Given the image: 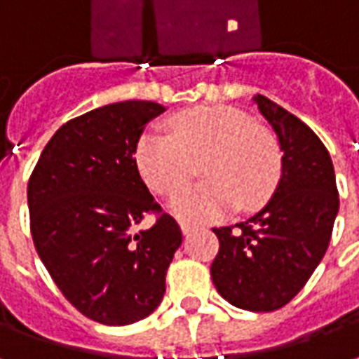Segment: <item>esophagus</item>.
<instances>
[{
  "label": "esophagus",
  "instance_id": "34e87169",
  "mask_svg": "<svg viewBox=\"0 0 359 359\" xmlns=\"http://www.w3.org/2000/svg\"><path fill=\"white\" fill-rule=\"evenodd\" d=\"M180 231H182V234H184V236H188V234L194 233V226L187 225V223H182V225H180Z\"/></svg>",
  "mask_w": 359,
  "mask_h": 359
}]
</instances>
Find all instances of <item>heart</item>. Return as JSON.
Wrapping results in <instances>:
<instances>
[{
  "instance_id": "heart-1",
  "label": "heart",
  "mask_w": 359,
  "mask_h": 359,
  "mask_svg": "<svg viewBox=\"0 0 359 359\" xmlns=\"http://www.w3.org/2000/svg\"><path fill=\"white\" fill-rule=\"evenodd\" d=\"M172 136L146 133L136 146V165L154 192L172 196L184 188L203 161L205 182L188 188L169 205L187 223H210L238 208L256 210L280 177L275 136L241 109L200 105L171 118Z\"/></svg>"
}]
</instances>
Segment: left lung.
Segmentation results:
<instances>
[{
	"label": "left lung",
	"mask_w": 359,
	"mask_h": 359,
	"mask_svg": "<svg viewBox=\"0 0 359 359\" xmlns=\"http://www.w3.org/2000/svg\"><path fill=\"white\" fill-rule=\"evenodd\" d=\"M252 100L277 134L280 179L254 217L234 229H213L221 246L211 278L236 308L275 311L300 292L323 259L339 192L331 156L317 134L265 95Z\"/></svg>",
	"instance_id": "obj_1"
}]
</instances>
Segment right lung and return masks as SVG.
<instances>
[{
  "mask_svg": "<svg viewBox=\"0 0 359 359\" xmlns=\"http://www.w3.org/2000/svg\"><path fill=\"white\" fill-rule=\"evenodd\" d=\"M156 102L109 103L69 121L51 136L28 180L30 231L59 290L97 323L130 325L161 304L165 275L182 244L177 221L161 211L136 167V146Z\"/></svg>",
  "mask_w": 359,
  "mask_h": 359,
  "instance_id": "1",
  "label": "right lung"
}]
</instances>
